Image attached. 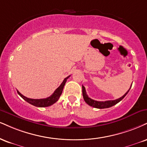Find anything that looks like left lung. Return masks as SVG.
<instances>
[{
	"label": "left lung",
	"mask_w": 147,
	"mask_h": 147,
	"mask_svg": "<svg viewBox=\"0 0 147 147\" xmlns=\"http://www.w3.org/2000/svg\"><path fill=\"white\" fill-rule=\"evenodd\" d=\"M129 90L127 91L123 96L121 97V98H118V99L113 100H106V101H97V100L92 99V98H90L88 96L87 94H86V89H85V87L84 86H82L83 96H84L85 101H86V103H87L88 105H89L90 106H92V107H95V108H98V109L108 108V107H112V106H114V105H116V104H117L118 102H119L121 100L123 99V98H124V97L127 95V94L129 92Z\"/></svg>",
	"instance_id": "left-lung-1"
}]
</instances>
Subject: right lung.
<instances>
[{"label":"right lung","instance_id":"1","mask_svg":"<svg viewBox=\"0 0 147 147\" xmlns=\"http://www.w3.org/2000/svg\"><path fill=\"white\" fill-rule=\"evenodd\" d=\"M68 77H70V76L67 77L66 78L64 79V80L63 81V82L61 83V84L55 90V91L54 92L51 96H50L48 98H40V99H33V98H29L27 97L23 96L22 94L19 92V91H18V93L20 96L24 100H26V102H28L29 103L31 104V105L35 106V107H49V106L52 105L53 104H54L55 102L57 101L58 99L59 98L60 96H61V93H62L63 87H64L65 84L67 79H68Z\"/></svg>","mask_w":147,"mask_h":147}]
</instances>
